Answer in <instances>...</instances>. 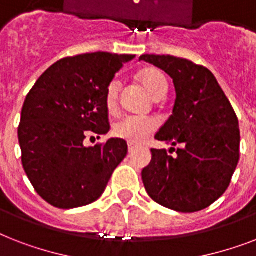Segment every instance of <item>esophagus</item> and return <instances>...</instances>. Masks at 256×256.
<instances>
[{
  "label": "esophagus",
  "instance_id": "1",
  "mask_svg": "<svg viewBox=\"0 0 256 256\" xmlns=\"http://www.w3.org/2000/svg\"><path fill=\"white\" fill-rule=\"evenodd\" d=\"M136 146H134V144H128V152H130V154H132V152H136Z\"/></svg>",
  "mask_w": 256,
  "mask_h": 256
}]
</instances>
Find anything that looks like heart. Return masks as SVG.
I'll use <instances>...</instances> for the list:
<instances>
[{"label": "heart", "instance_id": "1", "mask_svg": "<svg viewBox=\"0 0 256 256\" xmlns=\"http://www.w3.org/2000/svg\"><path fill=\"white\" fill-rule=\"evenodd\" d=\"M140 80L144 88L150 92L154 100H160L168 92V81L164 73L158 69H146L140 74ZM120 80H112L106 88L104 104L110 112H114L118 108V94H120ZM158 128V122L152 118L144 116H126L114 124L112 132L116 138L124 140L132 144H140L148 140Z\"/></svg>", "mask_w": 256, "mask_h": 256}]
</instances>
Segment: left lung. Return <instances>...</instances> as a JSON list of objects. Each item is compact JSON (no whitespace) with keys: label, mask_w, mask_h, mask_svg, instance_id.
I'll return each mask as SVG.
<instances>
[{"label":"left lung","mask_w":256,"mask_h":256,"mask_svg":"<svg viewBox=\"0 0 256 256\" xmlns=\"http://www.w3.org/2000/svg\"><path fill=\"white\" fill-rule=\"evenodd\" d=\"M144 61L168 73L174 82L172 114L156 140L179 144L176 156L152 148L142 170L152 200L178 212L206 208L224 194L239 162L240 132L234 108L216 78L204 66L172 56L144 54ZM170 148V150H171Z\"/></svg>","instance_id":"8db88e82"}]
</instances>
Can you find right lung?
Masks as SVG:
<instances>
[{
    "label": "right lung",
    "mask_w": 256,
    "mask_h": 256,
    "mask_svg": "<svg viewBox=\"0 0 256 256\" xmlns=\"http://www.w3.org/2000/svg\"><path fill=\"white\" fill-rule=\"evenodd\" d=\"M132 54H81L52 65L26 96L18 126L22 166L38 195L58 208H76L104 194L128 144L110 138L86 148L88 132L110 130L104 96Z\"/></svg>",
    "instance_id": "1"
}]
</instances>
